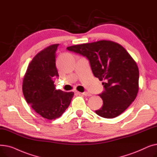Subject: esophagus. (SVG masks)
<instances>
[{
  "label": "esophagus",
  "instance_id": "1",
  "mask_svg": "<svg viewBox=\"0 0 157 157\" xmlns=\"http://www.w3.org/2000/svg\"><path fill=\"white\" fill-rule=\"evenodd\" d=\"M81 94L83 95H85V96H88V97H90V96H92V95L91 94H90V93L86 92H83V93H81Z\"/></svg>",
  "mask_w": 157,
  "mask_h": 157
}]
</instances>
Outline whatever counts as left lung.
<instances>
[{
  "mask_svg": "<svg viewBox=\"0 0 157 157\" xmlns=\"http://www.w3.org/2000/svg\"><path fill=\"white\" fill-rule=\"evenodd\" d=\"M89 60L95 77L104 81V91L99 94L103 105L95 111L98 116L113 118L119 116L134 102L139 91V69L126 49L111 40L67 47Z\"/></svg>",
  "mask_w": 157,
  "mask_h": 157,
  "instance_id": "8db88e82",
  "label": "left lung"
}]
</instances>
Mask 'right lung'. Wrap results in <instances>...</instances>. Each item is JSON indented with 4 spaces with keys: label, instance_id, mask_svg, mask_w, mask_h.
<instances>
[{
    "label": "right lung",
    "instance_id": "obj_1",
    "mask_svg": "<svg viewBox=\"0 0 157 157\" xmlns=\"http://www.w3.org/2000/svg\"><path fill=\"white\" fill-rule=\"evenodd\" d=\"M59 44H52L38 53L29 63L23 81L26 101L41 117L48 120L59 118L71 104L74 92L56 90L58 78L55 53Z\"/></svg>",
    "mask_w": 157,
    "mask_h": 157
}]
</instances>
